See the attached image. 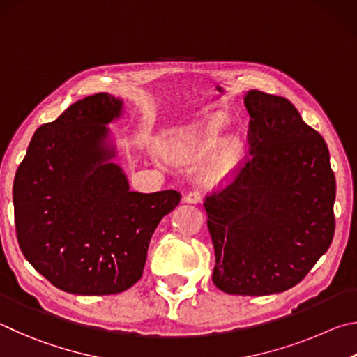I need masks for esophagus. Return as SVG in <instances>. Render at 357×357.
Segmentation results:
<instances>
[{
	"label": "esophagus",
	"instance_id": "34e87169",
	"mask_svg": "<svg viewBox=\"0 0 357 357\" xmlns=\"http://www.w3.org/2000/svg\"><path fill=\"white\" fill-rule=\"evenodd\" d=\"M202 192H199V191H191V192H188V195L185 196V202H188V204H199L202 201Z\"/></svg>",
	"mask_w": 357,
	"mask_h": 357
}]
</instances>
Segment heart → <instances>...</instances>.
<instances>
[{"mask_svg": "<svg viewBox=\"0 0 357 357\" xmlns=\"http://www.w3.org/2000/svg\"><path fill=\"white\" fill-rule=\"evenodd\" d=\"M224 125V114H213L202 125L190 130L188 133L180 136L171 144V156L177 161H191L204 158L213 152L220 130ZM238 162V150L234 146H227L218 152L213 166L208 171V182H220L234 171Z\"/></svg>", "mask_w": 357, "mask_h": 357, "instance_id": "b5f03b06", "label": "heart"}]
</instances>
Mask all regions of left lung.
Returning a JSON list of instances; mask_svg holds the SVG:
<instances>
[{
  "mask_svg": "<svg viewBox=\"0 0 357 357\" xmlns=\"http://www.w3.org/2000/svg\"><path fill=\"white\" fill-rule=\"evenodd\" d=\"M251 158L205 199L216 265L229 295L264 296L301 282L334 238L335 177L326 142L289 100L249 91Z\"/></svg>",
  "mask_w": 357,
  "mask_h": 357,
  "instance_id": "obj_1",
  "label": "left lung"
}]
</instances>
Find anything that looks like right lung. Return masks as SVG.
Listing matches in <instances>:
<instances>
[{
	"label": "right lung",
	"mask_w": 357,
	"mask_h": 357,
	"mask_svg": "<svg viewBox=\"0 0 357 357\" xmlns=\"http://www.w3.org/2000/svg\"><path fill=\"white\" fill-rule=\"evenodd\" d=\"M123 102L106 92L36 130L14 180L17 240L36 271L73 295H114L142 276L147 249L180 192L130 191L106 125Z\"/></svg>",
	"instance_id": "1"
}]
</instances>
